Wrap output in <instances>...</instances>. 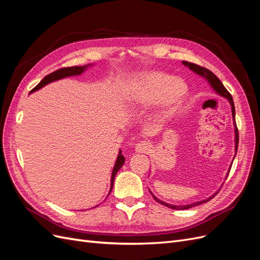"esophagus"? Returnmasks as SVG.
<instances>
[{
	"label": "esophagus",
	"instance_id": "34e87169",
	"mask_svg": "<svg viewBox=\"0 0 260 260\" xmlns=\"http://www.w3.org/2000/svg\"><path fill=\"white\" fill-rule=\"evenodd\" d=\"M135 148L137 153H146L148 151V145L145 142H140L136 145Z\"/></svg>",
	"mask_w": 260,
	"mask_h": 260
}]
</instances>
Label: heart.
<instances>
[{"label":"heart","mask_w":260,"mask_h":260,"mask_svg":"<svg viewBox=\"0 0 260 260\" xmlns=\"http://www.w3.org/2000/svg\"><path fill=\"white\" fill-rule=\"evenodd\" d=\"M187 93V84L182 79L161 72H151L140 78L131 99L142 105H152L161 101L162 108L158 119L164 120L183 103Z\"/></svg>","instance_id":"1"}]
</instances>
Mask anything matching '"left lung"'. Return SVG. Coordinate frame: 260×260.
Here are the masks:
<instances>
[{
	"label": "left lung",
	"instance_id": "1",
	"mask_svg": "<svg viewBox=\"0 0 260 260\" xmlns=\"http://www.w3.org/2000/svg\"><path fill=\"white\" fill-rule=\"evenodd\" d=\"M182 64H183L184 66H186V67L190 68V69L192 70V72H193V73H195L196 75H199V76H201V77H203V78H205V79L207 80V82L210 84V86L212 88V90H214L217 94H219V95H221L222 98H224V99H226L228 101H229V103H230V105H231L232 118H233V124H234V136H235V139H234V142H235V155H237V152H238V145H239V131H238V128H237V123H235V108H234V103H233V99H232V96H231V94H230L229 92H228V90L224 88V85L222 84V82L218 79V77H217L214 73H211L210 70H208V69H206V68H204V67H202V66L196 65V64H193V62H188V61H184V60L182 61ZM235 155H234V157H235ZM233 160H234V158H233ZM232 162H233V161H232ZM231 166H232V165H230V168H229V170H228V175H229L230 169H231ZM228 175H226V176H228ZM149 192H151V191H149ZM151 193H152V192H151ZM217 193H218V191H217L216 193L212 194L211 196H209L208 199L204 200V201H201V202H195V203L190 204V205H181V206H179V205H171V204H167V203H165V202H162V201H160V200L157 199L156 196H155L153 193H152V195H153L154 200L158 202L159 204H161V205H164V206H167V207H169V208H171V209H180V210H182V209H188V208H191V207L201 205V204H203V203H206V202L210 201L211 199H214Z\"/></svg>",
	"mask_w": 260,
	"mask_h": 260
}]
</instances>
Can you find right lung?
<instances>
[{
    "label": "right lung",
    "mask_w": 260,
    "mask_h": 260,
    "mask_svg": "<svg viewBox=\"0 0 260 260\" xmlns=\"http://www.w3.org/2000/svg\"><path fill=\"white\" fill-rule=\"evenodd\" d=\"M92 66V64H89V65H84V66H74V67H66V68H60L58 70H56V72H54L48 76H45L43 79L40 81V83H39L36 88H34L32 90L30 91V93L32 92H36L38 90H40L41 88H43L44 85L49 84L53 81H57V80H60V79H64V78H67V77H72V76H79L81 75L82 73L85 72V69ZM124 164V157L123 155L121 154V149H119V153H118V156H117V159H116V162H115V166H114V169H113V172H112V178H111V190H109V193L112 192L113 190V186H114V180H115V177L117 175L118 170H119ZM108 193V194H109Z\"/></svg>",
    "instance_id": "add662e5"
}]
</instances>
